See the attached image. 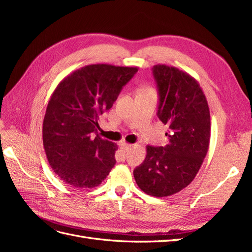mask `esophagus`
<instances>
[{"label": "esophagus", "mask_w": 252, "mask_h": 252, "mask_svg": "<svg viewBox=\"0 0 252 252\" xmlns=\"http://www.w3.org/2000/svg\"><path fill=\"white\" fill-rule=\"evenodd\" d=\"M131 147H132V145H130V144H127V143H122L121 144V149H123L125 151L129 150Z\"/></svg>", "instance_id": "esophagus-1"}]
</instances>
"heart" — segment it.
Returning a JSON list of instances; mask_svg holds the SVG:
<instances>
[{
	"label": "heart",
	"instance_id": "obj_1",
	"mask_svg": "<svg viewBox=\"0 0 252 252\" xmlns=\"http://www.w3.org/2000/svg\"><path fill=\"white\" fill-rule=\"evenodd\" d=\"M146 90H149V89H146Z\"/></svg>",
	"mask_w": 252,
	"mask_h": 252
}]
</instances>
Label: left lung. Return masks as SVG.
<instances>
[{"instance_id": "left-lung-1", "label": "left lung", "mask_w": 252, "mask_h": 252, "mask_svg": "<svg viewBox=\"0 0 252 252\" xmlns=\"http://www.w3.org/2000/svg\"><path fill=\"white\" fill-rule=\"evenodd\" d=\"M159 105L158 117L168 126L165 147L146 146V158L133 170L142 191L169 196L193 181L207 155L210 112L203 90L193 77L165 64L155 65Z\"/></svg>"}]
</instances>
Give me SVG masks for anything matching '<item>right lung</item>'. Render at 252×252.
Masks as SVG:
<instances>
[{
    "label": "right lung",
    "instance_id": "obj_1",
    "mask_svg": "<svg viewBox=\"0 0 252 252\" xmlns=\"http://www.w3.org/2000/svg\"><path fill=\"white\" fill-rule=\"evenodd\" d=\"M138 67L91 64L68 74L53 91L43 121V145L52 170L73 188L101 184L116 164L118 145L96 133Z\"/></svg>",
    "mask_w": 252,
    "mask_h": 252
}]
</instances>
